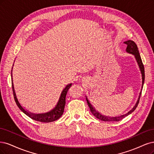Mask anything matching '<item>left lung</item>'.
Returning a JSON list of instances; mask_svg holds the SVG:
<instances>
[{"label":"left lung","mask_w":154,"mask_h":154,"mask_svg":"<svg viewBox=\"0 0 154 154\" xmlns=\"http://www.w3.org/2000/svg\"><path fill=\"white\" fill-rule=\"evenodd\" d=\"M124 43L126 44L127 45V48H126V52L129 53V54H132L134 56V57L136 59V61L139 65V67H140L141 73V75H142L141 90V92L140 93V95H139V98L137 99V101L136 103V105L134 106V107L130 111H128L127 114H125V115H123L117 116V117H109V116H104V115H101L100 113H99L97 111L95 110V109L93 107V106L91 105L90 102H89V100H88L87 97H86L87 103L88 104L89 107H90V111H91V113L94 115V116H95L97 118L99 119V120H100L102 121L118 122V121L122 120L123 118L127 116L128 115H130V114H131L136 109V108L137 107L138 103H139V102H140V97L141 95V91H142V89L143 87V84H144V81H145V68H144V65H143L142 60H141L140 52H139V51H138L137 46V45L135 43V42L132 41V40H127V41L124 42Z\"/></svg>","instance_id":"1"}]
</instances>
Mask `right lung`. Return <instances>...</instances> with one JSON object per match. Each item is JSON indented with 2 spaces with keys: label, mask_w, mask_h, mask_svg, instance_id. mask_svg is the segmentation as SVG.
Listing matches in <instances>:
<instances>
[{
  "label": "right lung",
  "mask_w": 154,
  "mask_h": 154,
  "mask_svg": "<svg viewBox=\"0 0 154 154\" xmlns=\"http://www.w3.org/2000/svg\"><path fill=\"white\" fill-rule=\"evenodd\" d=\"M11 83H12L13 96H14V100H15L17 105L18 106L20 109L23 112L26 114V115L28 116L29 118L32 119V120L38 121V122H40L48 123V122H52L58 120V119L63 115L64 106H65V103H66V96L69 88H70L72 86V83L68 84V85L65 87V88L63 90L61 94V96L59 97V101L56 107H54L52 110L50 111L49 112L46 113H42V114H34V113L29 112L27 110L25 109L20 105V102L18 100V98H17L15 91H14V88L13 81L12 70H11Z\"/></svg>",
  "instance_id": "1"
}]
</instances>
